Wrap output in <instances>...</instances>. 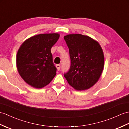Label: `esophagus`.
Segmentation results:
<instances>
[{
	"label": "esophagus",
	"instance_id": "34e87169",
	"mask_svg": "<svg viewBox=\"0 0 129 129\" xmlns=\"http://www.w3.org/2000/svg\"><path fill=\"white\" fill-rule=\"evenodd\" d=\"M56 69H57V70L58 71H59L60 70V65H59V64L56 65Z\"/></svg>",
	"mask_w": 129,
	"mask_h": 129
}]
</instances>
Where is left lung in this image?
Instances as JSON below:
<instances>
[{
    "label": "left lung",
    "instance_id": "8db88e82",
    "mask_svg": "<svg viewBox=\"0 0 129 129\" xmlns=\"http://www.w3.org/2000/svg\"><path fill=\"white\" fill-rule=\"evenodd\" d=\"M69 48L71 65L64 74L69 84L77 91L90 88L97 82L104 68L102 49L97 41L86 35L64 36Z\"/></svg>",
    "mask_w": 129,
    "mask_h": 129
}]
</instances>
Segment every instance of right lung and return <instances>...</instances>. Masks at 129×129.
<instances>
[{
    "label": "right lung",
    "instance_id": "add662e5",
    "mask_svg": "<svg viewBox=\"0 0 129 129\" xmlns=\"http://www.w3.org/2000/svg\"><path fill=\"white\" fill-rule=\"evenodd\" d=\"M58 33L35 35L21 45L16 55V67L25 81L35 88H42L56 74L51 48L59 38Z\"/></svg>",
    "mask_w": 129,
    "mask_h": 129
}]
</instances>
